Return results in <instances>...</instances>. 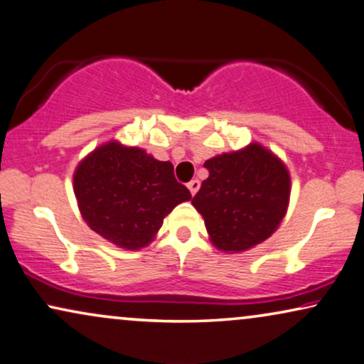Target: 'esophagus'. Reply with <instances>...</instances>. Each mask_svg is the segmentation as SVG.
Masks as SVG:
<instances>
[{"instance_id": "obj_1", "label": "esophagus", "mask_w": 364, "mask_h": 364, "mask_svg": "<svg viewBox=\"0 0 364 364\" xmlns=\"http://www.w3.org/2000/svg\"><path fill=\"white\" fill-rule=\"evenodd\" d=\"M188 190L191 191V195H196L198 190H200V181H198V179H191V181L188 183Z\"/></svg>"}]
</instances>
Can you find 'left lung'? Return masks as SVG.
<instances>
[{"label": "left lung", "mask_w": 364, "mask_h": 364, "mask_svg": "<svg viewBox=\"0 0 364 364\" xmlns=\"http://www.w3.org/2000/svg\"><path fill=\"white\" fill-rule=\"evenodd\" d=\"M210 176L193 198L205 218L213 245L221 251H245L276 231L287 215L289 173L258 143L241 151L208 159Z\"/></svg>", "instance_id": "8db88e82"}]
</instances>
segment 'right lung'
<instances>
[{
  "mask_svg": "<svg viewBox=\"0 0 364 364\" xmlns=\"http://www.w3.org/2000/svg\"><path fill=\"white\" fill-rule=\"evenodd\" d=\"M73 181L88 226L126 250L146 246L164 216L179 203L191 200L190 190L174 178L171 163L116 141L88 154Z\"/></svg>",
  "mask_w": 364,
  "mask_h": 364,
  "instance_id": "obj_1",
  "label": "right lung"
}]
</instances>
